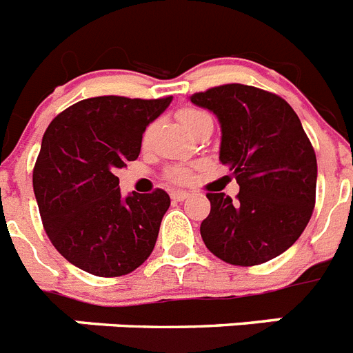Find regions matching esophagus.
<instances>
[{
	"instance_id": "34e87169",
	"label": "esophagus",
	"mask_w": 353,
	"mask_h": 353,
	"mask_svg": "<svg viewBox=\"0 0 353 353\" xmlns=\"http://www.w3.org/2000/svg\"><path fill=\"white\" fill-rule=\"evenodd\" d=\"M171 198H173L174 201H183L189 198V192L188 191H173L171 192Z\"/></svg>"
}]
</instances>
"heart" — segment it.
<instances>
[{
    "instance_id": "1",
    "label": "heart",
    "mask_w": 353,
    "mask_h": 353,
    "mask_svg": "<svg viewBox=\"0 0 353 353\" xmlns=\"http://www.w3.org/2000/svg\"><path fill=\"white\" fill-rule=\"evenodd\" d=\"M203 117H209L205 112H201V110H198V108H182L179 112V119L180 123H182L188 130H191L192 126L196 125L198 121H201ZM150 135H152V126H148L146 132H144V137L143 141L144 143H148V139H150ZM170 176L171 180H174V182H185V180L189 179V170L188 168H182V165H179V168H173V170L170 171Z\"/></svg>"
}]
</instances>
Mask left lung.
<instances>
[{"instance_id": "8db88e82", "label": "left lung", "mask_w": 353, "mask_h": 353, "mask_svg": "<svg viewBox=\"0 0 353 353\" xmlns=\"http://www.w3.org/2000/svg\"><path fill=\"white\" fill-rule=\"evenodd\" d=\"M218 117L219 162L239 183L237 201L209 192L210 214L201 239L216 257L255 266L284 254L302 236L316 198L318 165L291 105L276 94L241 83L189 96Z\"/></svg>"}]
</instances>
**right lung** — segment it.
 <instances>
[{
    "label": "right lung",
    "instance_id": "right-lung-1",
    "mask_svg": "<svg viewBox=\"0 0 353 353\" xmlns=\"http://www.w3.org/2000/svg\"><path fill=\"white\" fill-rule=\"evenodd\" d=\"M171 99H82L44 132L33 192L50 241L80 270L126 275L153 252L170 194L157 189L123 196L116 171L139 157L146 126Z\"/></svg>",
    "mask_w": 353,
    "mask_h": 353
}]
</instances>
